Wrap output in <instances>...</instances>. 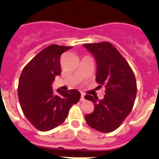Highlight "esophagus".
<instances>
[{
    "label": "esophagus",
    "mask_w": 159,
    "mask_h": 159,
    "mask_svg": "<svg viewBox=\"0 0 159 159\" xmlns=\"http://www.w3.org/2000/svg\"><path fill=\"white\" fill-rule=\"evenodd\" d=\"M85 100V98H84V94H81V98H80V101L81 102H84Z\"/></svg>",
    "instance_id": "34e87169"
}]
</instances>
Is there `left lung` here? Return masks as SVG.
Segmentation results:
<instances>
[{
  "mask_svg": "<svg viewBox=\"0 0 159 159\" xmlns=\"http://www.w3.org/2000/svg\"><path fill=\"white\" fill-rule=\"evenodd\" d=\"M97 64L95 80L106 88L104 98L85 95L94 103L92 113L85 116L89 127L109 133L122 124L131 111L137 93L134 74L127 61L109 42L85 43Z\"/></svg>",
  "mask_w": 159,
  "mask_h": 159,
  "instance_id": "left-lung-1",
  "label": "left lung"
}]
</instances>
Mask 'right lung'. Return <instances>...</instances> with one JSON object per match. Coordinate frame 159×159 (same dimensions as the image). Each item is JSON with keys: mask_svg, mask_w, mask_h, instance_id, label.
Instances as JSON below:
<instances>
[{"mask_svg": "<svg viewBox=\"0 0 159 159\" xmlns=\"http://www.w3.org/2000/svg\"><path fill=\"white\" fill-rule=\"evenodd\" d=\"M71 47L52 44L24 67L18 84V98L24 115L37 130L48 131L65 121L70 108L80 99L71 89L54 94L52 84L61 74L60 56Z\"/></svg>", "mask_w": 159, "mask_h": 159, "instance_id": "1", "label": "right lung"}]
</instances>
